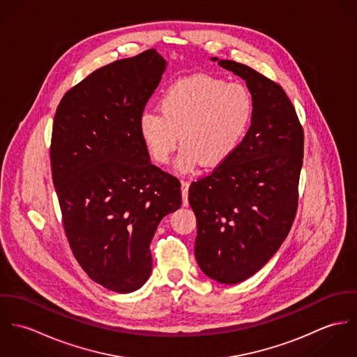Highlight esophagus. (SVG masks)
Wrapping results in <instances>:
<instances>
[{
	"instance_id": "34e87169",
	"label": "esophagus",
	"mask_w": 357,
	"mask_h": 357,
	"mask_svg": "<svg viewBox=\"0 0 357 357\" xmlns=\"http://www.w3.org/2000/svg\"><path fill=\"white\" fill-rule=\"evenodd\" d=\"M188 190H190V183H188V181H181L183 206H188Z\"/></svg>"
}]
</instances>
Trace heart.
<instances>
[{"instance_id": "obj_1", "label": "heart", "mask_w": 357, "mask_h": 357, "mask_svg": "<svg viewBox=\"0 0 357 357\" xmlns=\"http://www.w3.org/2000/svg\"><path fill=\"white\" fill-rule=\"evenodd\" d=\"M159 111H144L137 123L140 139L158 163H167L180 142V172L222 165L243 142L255 114V99L241 82L211 75L174 81L162 93Z\"/></svg>"}]
</instances>
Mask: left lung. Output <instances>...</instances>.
I'll return each mask as SVG.
<instances>
[{
  "instance_id": "left-lung-1",
  "label": "left lung",
  "mask_w": 357,
  "mask_h": 357,
  "mask_svg": "<svg viewBox=\"0 0 357 357\" xmlns=\"http://www.w3.org/2000/svg\"><path fill=\"white\" fill-rule=\"evenodd\" d=\"M211 60L245 79L255 99L253 121L238 150L188 191L198 265L210 279L235 284L258 272L290 232L304 130L279 84L246 64Z\"/></svg>"
}]
</instances>
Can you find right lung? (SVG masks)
Wrapping results in <instances>:
<instances>
[{
  "instance_id": "add662e5",
  "label": "right lung",
  "mask_w": 357,
  "mask_h": 357,
  "mask_svg": "<svg viewBox=\"0 0 357 357\" xmlns=\"http://www.w3.org/2000/svg\"><path fill=\"white\" fill-rule=\"evenodd\" d=\"M166 60L149 50L93 71L57 105L53 185L73 255L116 293L140 289L153 271L150 243L181 206V184L153 166L137 129Z\"/></svg>"
}]
</instances>
